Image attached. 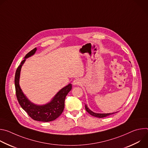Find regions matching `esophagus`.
<instances>
[{
	"instance_id": "34e87169",
	"label": "esophagus",
	"mask_w": 148,
	"mask_h": 148,
	"mask_svg": "<svg viewBox=\"0 0 148 148\" xmlns=\"http://www.w3.org/2000/svg\"><path fill=\"white\" fill-rule=\"evenodd\" d=\"M81 83L80 80L78 79H75L73 81V84L74 86H76V85H79V84Z\"/></svg>"
}]
</instances>
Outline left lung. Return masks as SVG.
<instances>
[{
	"instance_id": "1",
	"label": "left lung",
	"mask_w": 148,
	"mask_h": 148,
	"mask_svg": "<svg viewBox=\"0 0 148 148\" xmlns=\"http://www.w3.org/2000/svg\"><path fill=\"white\" fill-rule=\"evenodd\" d=\"M85 108H86V111H87L90 115H91L92 116H95V117H98V118H103V117H106V116H109V115H111V114H115L114 112V113H112V114H97V113H95V112H92V111H91V110L87 107V105H85Z\"/></svg>"
}]
</instances>
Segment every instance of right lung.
Listing matches in <instances>:
<instances>
[{
	"label": "right lung",
	"mask_w": 148,
	"mask_h": 148,
	"mask_svg": "<svg viewBox=\"0 0 148 148\" xmlns=\"http://www.w3.org/2000/svg\"><path fill=\"white\" fill-rule=\"evenodd\" d=\"M37 50L34 48L29 52L25 57L20 66L17 67L14 77V84L16 97L19 104L27 114L34 120L41 122H50L57 118L63 112L64 108L65 98L72 89V84L62 88L48 103L43 105H37L31 102L25 95L19 86L20 73L22 66L26 58L33 55Z\"/></svg>",
	"instance_id": "obj_1"
}]
</instances>
